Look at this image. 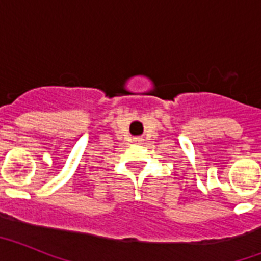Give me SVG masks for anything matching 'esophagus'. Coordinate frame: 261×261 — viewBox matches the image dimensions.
<instances>
[{
    "instance_id": "esophagus-1",
    "label": "esophagus",
    "mask_w": 261,
    "mask_h": 261,
    "mask_svg": "<svg viewBox=\"0 0 261 261\" xmlns=\"http://www.w3.org/2000/svg\"><path fill=\"white\" fill-rule=\"evenodd\" d=\"M136 141H137V142H140V141H141V140H136Z\"/></svg>"
}]
</instances>
